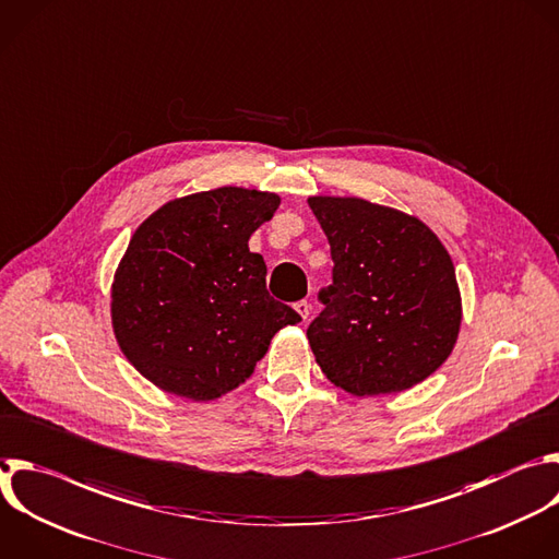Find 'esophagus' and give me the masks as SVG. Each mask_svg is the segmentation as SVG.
I'll list each match as a JSON object with an SVG mask.
<instances>
[{"instance_id": "34e87169", "label": "esophagus", "mask_w": 559, "mask_h": 559, "mask_svg": "<svg viewBox=\"0 0 559 559\" xmlns=\"http://www.w3.org/2000/svg\"><path fill=\"white\" fill-rule=\"evenodd\" d=\"M294 309L300 313V318H302V320H307V318H309V313H311V305H309L307 300H298V302L294 305Z\"/></svg>"}]
</instances>
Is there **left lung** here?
Wrapping results in <instances>:
<instances>
[{"label": "left lung", "mask_w": 559, "mask_h": 559, "mask_svg": "<svg viewBox=\"0 0 559 559\" xmlns=\"http://www.w3.org/2000/svg\"><path fill=\"white\" fill-rule=\"evenodd\" d=\"M331 246V285L307 337L322 373L353 395L406 391L448 359L461 296L448 250L419 219L357 198H311Z\"/></svg>", "instance_id": "left-lung-1"}]
</instances>
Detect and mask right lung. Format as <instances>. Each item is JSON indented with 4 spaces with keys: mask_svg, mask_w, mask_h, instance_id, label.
I'll return each mask as SVG.
<instances>
[{
    "mask_svg": "<svg viewBox=\"0 0 559 559\" xmlns=\"http://www.w3.org/2000/svg\"><path fill=\"white\" fill-rule=\"evenodd\" d=\"M272 193L224 189L168 202L131 237L111 289L116 340L140 373L195 402L237 389L300 316L270 296L250 235Z\"/></svg>",
    "mask_w": 559,
    "mask_h": 559,
    "instance_id": "obj_1",
    "label": "right lung"
}]
</instances>
